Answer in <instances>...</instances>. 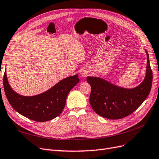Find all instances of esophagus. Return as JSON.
<instances>
[{
	"label": "esophagus",
	"instance_id": "obj_1",
	"mask_svg": "<svg viewBox=\"0 0 159 159\" xmlns=\"http://www.w3.org/2000/svg\"><path fill=\"white\" fill-rule=\"evenodd\" d=\"M89 75V71L87 70H84L82 71L81 73V75L83 76V77H86V76H87Z\"/></svg>",
	"mask_w": 159,
	"mask_h": 159
}]
</instances>
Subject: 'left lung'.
Segmentation results:
<instances>
[{
	"label": "left lung",
	"mask_w": 159,
	"mask_h": 159,
	"mask_svg": "<svg viewBox=\"0 0 159 159\" xmlns=\"http://www.w3.org/2000/svg\"><path fill=\"white\" fill-rule=\"evenodd\" d=\"M147 55L145 78L139 86L132 89H123L98 77L88 76L91 86L90 103L96 114L110 120L121 119L139 107L149 94L152 72Z\"/></svg>",
	"instance_id": "obj_1"
}]
</instances>
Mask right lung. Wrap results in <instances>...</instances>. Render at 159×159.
Masks as SVG:
<instances>
[{
  "instance_id": "1",
  "label": "right lung",
  "mask_w": 159,
  "mask_h": 159,
  "mask_svg": "<svg viewBox=\"0 0 159 159\" xmlns=\"http://www.w3.org/2000/svg\"><path fill=\"white\" fill-rule=\"evenodd\" d=\"M79 82L78 75L69 76L42 94L24 96L11 89L6 70L3 77L4 93L10 104L19 114L39 122L53 120L62 112L69 93Z\"/></svg>"
}]
</instances>
